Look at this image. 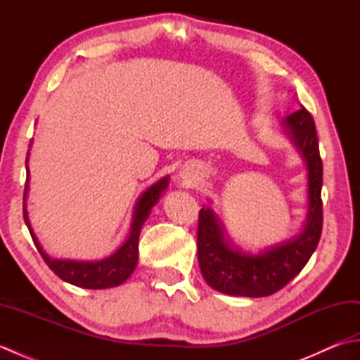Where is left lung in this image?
<instances>
[{
    "label": "left lung",
    "instance_id": "1",
    "mask_svg": "<svg viewBox=\"0 0 360 360\" xmlns=\"http://www.w3.org/2000/svg\"><path fill=\"white\" fill-rule=\"evenodd\" d=\"M283 125L308 167V213L300 233L259 254L235 248L224 236L210 207L198 219V262L204 280L223 294L267 297L285 288L308 263L322 235V176L316 124L307 108L290 114Z\"/></svg>",
    "mask_w": 360,
    "mask_h": 360
}]
</instances>
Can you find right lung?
I'll return each mask as SVG.
<instances>
[{"mask_svg":"<svg viewBox=\"0 0 360 360\" xmlns=\"http://www.w3.org/2000/svg\"><path fill=\"white\" fill-rule=\"evenodd\" d=\"M26 164H27V159H26ZM26 170L29 174L27 165H26ZM167 186H168V176H165V178L158 181L156 184H153L151 187L145 190L134 205L133 221H131V227H129L128 238L116 252H114L112 255L106 257L103 259H98V262H77V259L51 258L48 254H44V250L40 246V243H38L35 233L32 232V229H30L26 202L22 205V215H25V223L29 229L30 236H32L35 248L38 249V252H40V255L43 257L46 264L49 266V269L53 271V274H56L57 277H60L66 283H71L74 286L85 288V289L114 288V286L122 285V283H124L136 269L137 258H139V249H137V244H139L141 229L145 223V219L150 217L153 205H156V202L159 201V198L167 188ZM27 190H29V186L26 181L25 201L27 196Z\"/></svg>","mask_w":360,"mask_h":360,"instance_id":"1","label":"right lung"}]
</instances>
